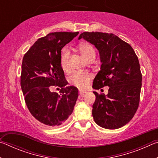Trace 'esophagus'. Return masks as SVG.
I'll list each match as a JSON object with an SVG mask.
<instances>
[{"label": "esophagus", "mask_w": 158, "mask_h": 158, "mask_svg": "<svg viewBox=\"0 0 158 158\" xmlns=\"http://www.w3.org/2000/svg\"><path fill=\"white\" fill-rule=\"evenodd\" d=\"M85 93H87L86 90H79V94L81 96H84Z\"/></svg>", "instance_id": "1"}]
</instances>
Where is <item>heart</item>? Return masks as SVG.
I'll return each mask as SVG.
<instances>
[{"instance_id":"1","label":"heart","mask_w":158,"mask_h":158,"mask_svg":"<svg viewBox=\"0 0 158 158\" xmlns=\"http://www.w3.org/2000/svg\"><path fill=\"white\" fill-rule=\"evenodd\" d=\"M79 52L85 60H89L90 58L95 57V49L90 43L84 42L79 44ZM70 52L68 48H64L60 53V67L64 71H68L69 69V58ZM92 79L91 74L87 72H77L74 73L69 77V81L72 84L75 85L79 89H85L89 85L90 80Z\"/></svg>"}]
</instances>
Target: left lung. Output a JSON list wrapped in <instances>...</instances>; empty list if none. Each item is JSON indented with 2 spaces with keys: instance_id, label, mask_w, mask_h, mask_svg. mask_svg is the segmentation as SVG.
Here are the masks:
<instances>
[{
  "instance_id": "left-lung-1",
  "label": "left lung",
  "mask_w": 158,
  "mask_h": 158,
  "mask_svg": "<svg viewBox=\"0 0 158 158\" xmlns=\"http://www.w3.org/2000/svg\"><path fill=\"white\" fill-rule=\"evenodd\" d=\"M84 38L99 50L100 70L93 88L99 90L109 86L108 93H98L92 114L99 126L118 129L128 123L139 105L141 75L138 57L130 44L113 33L84 32Z\"/></svg>"
}]
</instances>
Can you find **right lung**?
<instances>
[{"instance_id":"1","label":"right lung","mask_w":158,"mask_h":158,"mask_svg":"<svg viewBox=\"0 0 158 158\" xmlns=\"http://www.w3.org/2000/svg\"><path fill=\"white\" fill-rule=\"evenodd\" d=\"M79 32H53L39 38L23 56L21 86L26 105L35 118L47 126L63 124L73 113L78 89L68 86L60 64L61 49ZM61 88L60 95L51 92Z\"/></svg>"}]
</instances>
